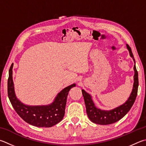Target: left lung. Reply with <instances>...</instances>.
<instances>
[{
    "mask_svg": "<svg viewBox=\"0 0 146 146\" xmlns=\"http://www.w3.org/2000/svg\"><path fill=\"white\" fill-rule=\"evenodd\" d=\"M126 47L129 51V55L133 59L135 62L133 67L135 72L133 76L134 83L130 96H129L128 100L123 105L112 110H104L97 108L95 106L93 101H92L91 95L86 92L84 89H82V92L84 96L85 104H86L87 114L92 123L101 124V125H107V124L115 123V122L123 118L129 112V110L131 109V107L133 106L135 101L137 95L138 87H139L138 72L135 66V60L131 48L129 46L128 44H126Z\"/></svg>",
    "mask_w": 146,
    "mask_h": 146,
    "instance_id": "left-lung-1",
    "label": "left lung"
}]
</instances>
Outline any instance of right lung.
Wrapping results in <instances>:
<instances>
[{"mask_svg":"<svg viewBox=\"0 0 146 146\" xmlns=\"http://www.w3.org/2000/svg\"><path fill=\"white\" fill-rule=\"evenodd\" d=\"M13 67L9 70L7 81V94L13 107L20 117L26 123L37 127L49 128L55 125L62 120L65 113L66 100L70 90L76 86L70 85L58 93L52 103L46 105L30 106L25 105L17 98L15 94L13 80Z\"/></svg>","mask_w":146,"mask_h":146,"instance_id":"1","label":"right lung"}]
</instances>
